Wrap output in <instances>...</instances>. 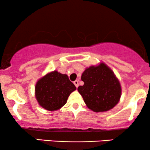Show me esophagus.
Segmentation results:
<instances>
[{
	"label": "esophagus",
	"instance_id": "esophagus-1",
	"mask_svg": "<svg viewBox=\"0 0 150 150\" xmlns=\"http://www.w3.org/2000/svg\"><path fill=\"white\" fill-rule=\"evenodd\" d=\"M73 83H74V85H75V87H76L77 88V87H78V86H79V82H78V80L74 81Z\"/></svg>",
	"mask_w": 150,
	"mask_h": 150
}]
</instances>
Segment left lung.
<instances>
[{
    "label": "left lung",
    "instance_id": "8db88e82",
    "mask_svg": "<svg viewBox=\"0 0 150 150\" xmlns=\"http://www.w3.org/2000/svg\"><path fill=\"white\" fill-rule=\"evenodd\" d=\"M84 85L77 90L85 104L94 112H105L119 102L121 85L111 68L104 62L86 68L81 76Z\"/></svg>",
    "mask_w": 150,
    "mask_h": 150
}]
</instances>
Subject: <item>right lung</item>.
<instances>
[{"label": "right lung", "mask_w": 150, "mask_h": 150, "mask_svg": "<svg viewBox=\"0 0 150 150\" xmlns=\"http://www.w3.org/2000/svg\"><path fill=\"white\" fill-rule=\"evenodd\" d=\"M75 89L76 87L66 74L53 70L37 80L34 94L39 106L52 111L63 107L70 94Z\"/></svg>", "instance_id": "add662e5"}]
</instances>
